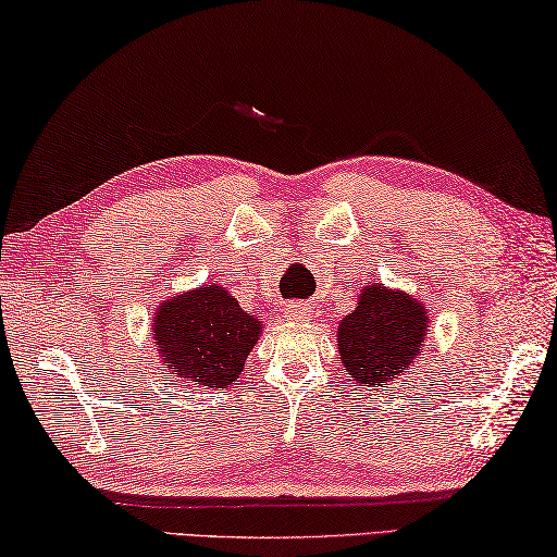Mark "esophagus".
Here are the masks:
<instances>
[{"instance_id":"1","label":"esophagus","mask_w":557,"mask_h":557,"mask_svg":"<svg viewBox=\"0 0 557 557\" xmlns=\"http://www.w3.org/2000/svg\"><path fill=\"white\" fill-rule=\"evenodd\" d=\"M284 318L290 323H308V320H313V308L306 304H288L284 308Z\"/></svg>"}]
</instances>
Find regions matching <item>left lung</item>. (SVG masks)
<instances>
[{
  "instance_id": "obj_1",
  "label": "left lung",
  "mask_w": 557,
  "mask_h": 557,
  "mask_svg": "<svg viewBox=\"0 0 557 557\" xmlns=\"http://www.w3.org/2000/svg\"><path fill=\"white\" fill-rule=\"evenodd\" d=\"M428 335L431 315L423 300L369 284L337 327V352L357 386H386L416 364Z\"/></svg>"
}]
</instances>
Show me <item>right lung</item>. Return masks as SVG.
<instances>
[{"label": "right lung", "instance_id": "obj_1", "mask_svg": "<svg viewBox=\"0 0 557 557\" xmlns=\"http://www.w3.org/2000/svg\"><path fill=\"white\" fill-rule=\"evenodd\" d=\"M261 333L259 315L244 310L220 284L173 294L151 320L156 357L163 367L178 382L218 392L237 382Z\"/></svg>", "mask_w": 557, "mask_h": 557}]
</instances>
